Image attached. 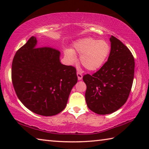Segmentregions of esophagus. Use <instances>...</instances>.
Here are the masks:
<instances>
[{"mask_svg": "<svg viewBox=\"0 0 149 149\" xmlns=\"http://www.w3.org/2000/svg\"><path fill=\"white\" fill-rule=\"evenodd\" d=\"M77 78L79 80H81L83 78V75L81 74V73H80L79 72H77Z\"/></svg>", "mask_w": 149, "mask_h": 149, "instance_id": "34e87169", "label": "esophagus"}]
</instances>
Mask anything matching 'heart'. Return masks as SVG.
<instances>
[{"label": "heart", "instance_id": "b5f03b06", "mask_svg": "<svg viewBox=\"0 0 149 149\" xmlns=\"http://www.w3.org/2000/svg\"><path fill=\"white\" fill-rule=\"evenodd\" d=\"M110 52V46L105 40H97L92 37H85L77 40L73 45L72 49H65L64 56L70 64L75 62L80 55V62L85 68L95 71L102 66Z\"/></svg>", "mask_w": 149, "mask_h": 149}]
</instances>
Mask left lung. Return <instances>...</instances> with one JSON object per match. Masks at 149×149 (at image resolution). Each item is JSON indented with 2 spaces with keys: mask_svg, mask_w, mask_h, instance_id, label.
I'll use <instances>...</instances> for the list:
<instances>
[{
  "mask_svg": "<svg viewBox=\"0 0 149 149\" xmlns=\"http://www.w3.org/2000/svg\"><path fill=\"white\" fill-rule=\"evenodd\" d=\"M111 50L107 62L94 74L85 75V100L96 114L116 112L125 104L132 89L135 62L132 52L119 39L110 38Z\"/></svg>",
  "mask_w": 149,
  "mask_h": 149,
  "instance_id": "1",
  "label": "left lung"
}]
</instances>
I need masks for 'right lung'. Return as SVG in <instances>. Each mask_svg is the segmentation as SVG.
<instances>
[{"label":"right lung","mask_w":149,"mask_h":149,"mask_svg":"<svg viewBox=\"0 0 149 149\" xmlns=\"http://www.w3.org/2000/svg\"><path fill=\"white\" fill-rule=\"evenodd\" d=\"M32 36L16 52L12 65V80L16 95L35 114L51 116L66 107L77 84L76 70L61 64L60 52L50 47L37 48Z\"/></svg>","instance_id":"add662e5"}]
</instances>
